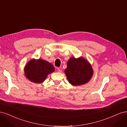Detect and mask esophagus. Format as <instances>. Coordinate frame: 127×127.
I'll return each mask as SVG.
<instances>
[{
    "mask_svg": "<svg viewBox=\"0 0 127 127\" xmlns=\"http://www.w3.org/2000/svg\"><path fill=\"white\" fill-rule=\"evenodd\" d=\"M57 71H58L59 73H61L62 72V70L60 68H58V69H57Z\"/></svg>",
    "mask_w": 127,
    "mask_h": 127,
    "instance_id": "obj_1",
    "label": "esophagus"
}]
</instances>
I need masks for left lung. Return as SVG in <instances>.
Instances as JSON below:
<instances>
[{"label":"left lung","mask_w":127,"mask_h":127,"mask_svg":"<svg viewBox=\"0 0 127 127\" xmlns=\"http://www.w3.org/2000/svg\"><path fill=\"white\" fill-rule=\"evenodd\" d=\"M65 73L69 83L80 85L87 83L93 74V69L88 61L83 58H71L67 62Z\"/></svg>","instance_id":"1"}]
</instances>
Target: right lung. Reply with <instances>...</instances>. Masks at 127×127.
I'll use <instances>...</instances> for the list:
<instances>
[{
    "label": "right lung",
    "mask_w": 127,
    "mask_h": 127,
    "mask_svg": "<svg viewBox=\"0 0 127 127\" xmlns=\"http://www.w3.org/2000/svg\"><path fill=\"white\" fill-rule=\"evenodd\" d=\"M54 70L51 63L42 59L31 60L24 69L27 78L35 83L43 82L47 76Z\"/></svg>",
    "instance_id": "obj_1"
}]
</instances>
